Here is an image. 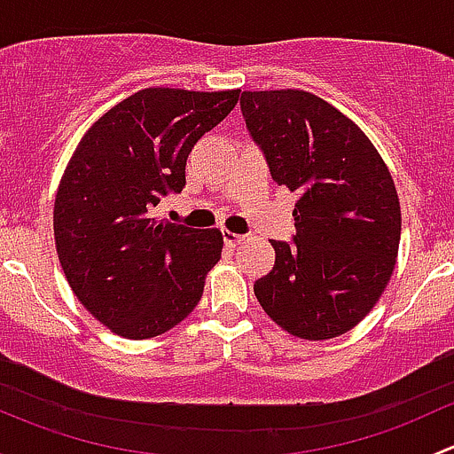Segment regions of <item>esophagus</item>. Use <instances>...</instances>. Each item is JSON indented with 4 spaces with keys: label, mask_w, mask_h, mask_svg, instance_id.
Returning <instances> with one entry per match:
<instances>
[{
    "label": "esophagus",
    "mask_w": 454,
    "mask_h": 454,
    "mask_svg": "<svg viewBox=\"0 0 454 454\" xmlns=\"http://www.w3.org/2000/svg\"><path fill=\"white\" fill-rule=\"evenodd\" d=\"M223 241H226L228 246H239L246 241V235H237V232L223 231Z\"/></svg>",
    "instance_id": "esophagus-1"
}]
</instances>
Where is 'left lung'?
Instances as JSON below:
<instances>
[{
	"mask_svg": "<svg viewBox=\"0 0 454 454\" xmlns=\"http://www.w3.org/2000/svg\"><path fill=\"white\" fill-rule=\"evenodd\" d=\"M241 114L272 180L299 193L294 244L270 241L277 261L254 283L256 301L292 336H340L373 309L395 268L391 173L364 131L309 91H244Z\"/></svg>",
	"mask_w": 454,
	"mask_h": 454,
	"instance_id": "8db88e82",
	"label": "left lung"
}]
</instances>
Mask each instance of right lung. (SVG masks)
Masks as SVG:
<instances>
[{"label": "right lung", "instance_id": "obj_1", "mask_svg": "<svg viewBox=\"0 0 454 454\" xmlns=\"http://www.w3.org/2000/svg\"><path fill=\"white\" fill-rule=\"evenodd\" d=\"M237 100L239 90L146 87L105 112L72 153L54 200L57 254L76 299L118 336H160L200 303L222 232L151 210L184 189L191 149Z\"/></svg>", "mask_w": 454, "mask_h": 454}]
</instances>
